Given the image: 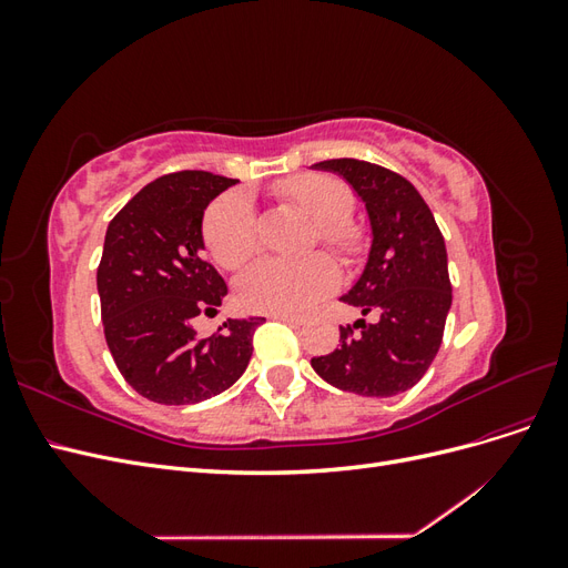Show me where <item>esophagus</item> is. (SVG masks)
Here are the masks:
<instances>
[{"label":"esophagus","mask_w":568,"mask_h":568,"mask_svg":"<svg viewBox=\"0 0 568 568\" xmlns=\"http://www.w3.org/2000/svg\"><path fill=\"white\" fill-rule=\"evenodd\" d=\"M270 317L286 322V324H303L305 322V317H301V315H286V313H272Z\"/></svg>","instance_id":"obj_1"}]
</instances>
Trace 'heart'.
I'll use <instances>...</instances> for the list:
<instances>
[{"instance_id": "obj_1", "label": "heart", "mask_w": 568, "mask_h": 568, "mask_svg": "<svg viewBox=\"0 0 568 568\" xmlns=\"http://www.w3.org/2000/svg\"><path fill=\"white\" fill-rule=\"evenodd\" d=\"M280 192L311 215L322 244L348 253L357 244V230L346 220L353 211L351 186L320 173L288 178ZM203 242L213 261L225 270L244 267L257 251V222L251 199L230 192L215 199L203 215ZM338 270L332 257L313 253L303 257H263L242 274L239 301L248 311L298 313L336 286Z\"/></svg>"}]
</instances>
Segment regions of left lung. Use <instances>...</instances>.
<instances>
[{
    "label": "left lung",
    "mask_w": 568,
    "mask_h": 568,
    "mask_svg": "<svg viewBox=\"0 0 568 568\" xmlns=\"http://www.w3.org/2000/svg\"><path fill=\"white\" fill-rule=\"evenodd\" d=\"M346 178L365 201L372 251L341 301L367 320L341 326V343L311 365L341 390L390 398L415 386L440 348L453 303L448 253L434 213L403 175L357 159L315 163Z\"/></svg>",
    "instance_id": "1"
}]
</instances>
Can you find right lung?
<instances>
[{
  "instance_id": "obj_1",
  "label": "right lung",
  "mask_w": 568,
  "mask_h": 568,
  "mask_svg": "<svg viewBox=\"0 0 568 568\" xmlns=\"http://www.w3.org/2000/svg\"><path fill=\"white\" fill-rule=\"evenodd\" d=\"M236 180L180 170L149 182L109 222L97 267L101 322L123 379L161 405H192L227 390L248 367L265 317L227 320L199 336L227 284L201 255L203 211Z\"/></svg>"
}]
</instances>
